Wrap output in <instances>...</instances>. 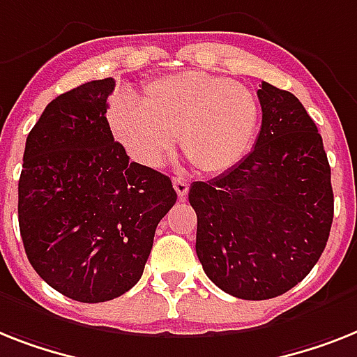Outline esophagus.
Instances as JSON below:
<instances>
[{"label": "esophagus", "instance_id": "obj_1", "mask_svg": "<svg viewBox=\"0 0 357 357\" xmlns=\"http://www.w3.org/2000/svg\"><path fill=\"white\" fill-rule=\"evenodd\" d=\"M173 188H175L176 195L181 197V199H185L188 191H190V184H188L184 178H178V176H175V178H173Z\"/></svg>", "mask_w": 357, "mask_h": 357}]
</instances>
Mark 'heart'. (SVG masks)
<instances>
[{"label":"heart","mask_w":357,"mask_h":357,"mask_svg":"<svg viewBox=\"0 0 357 357\" xmlns=\"http://www.w3.org/2000/svg\"><path fill=\"white\" fill-rule=\"evenodd\" d=\"M114 135L135 160L157 167L178 137L193 166L229 172L252 149L261 105L246 85L206 73H181L146 85L142 102L123 96L109 111Z\"/></svg>","instance_id":"heart-1"}]
</instances>
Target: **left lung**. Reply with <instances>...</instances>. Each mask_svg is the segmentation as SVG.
<instances>
[{
	"instance_id": "obj_1",
	"label": "left lung",
	"mask_w": 357,
	"mask_h": 357,
	"mask_svg": "<svg viewBox=\"0 0 357 357\" xmlns=\"http://www.w3.org/2000/svg\"><path fill=\"white\" fill-rule=\"evenodd\" d=\"M257 142L237 166L193 182L197 255L229 296L278 297L310 273L334 219L331 166L323 138L303 104L263 82Z\"/></svg>"
}]
</instances>
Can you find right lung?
I'll list each match as a JSON object with an SVG mask.
<instances>
[{"mask_svg":"<svg viewBox=\"0 0 357 357\" xmlns=\"http://www.w3.org/2000/svg\"><path fill=\"white\" fill-rule=\"evenodd\" d=\"M114 79L54 98L26 137L17 220L32 268L79 303H104L142 278L158 222L176 202L169 176L131 162L105 119Z\"/></svg>","mask_w":357,"mask_h":357,"instance_id":"add662e5","label":"right lung"}]
</instances>
